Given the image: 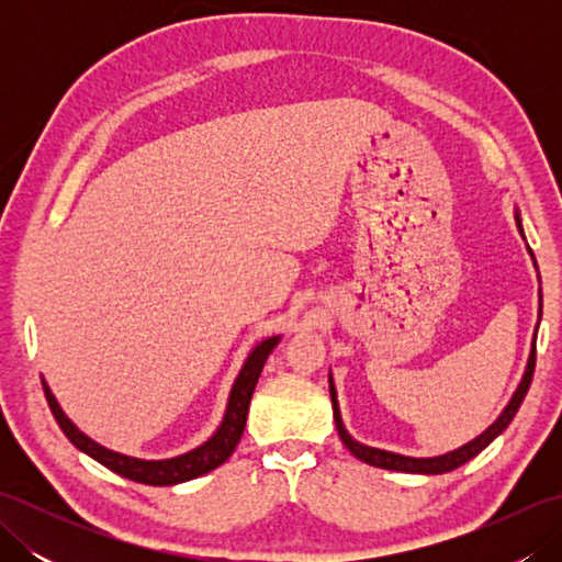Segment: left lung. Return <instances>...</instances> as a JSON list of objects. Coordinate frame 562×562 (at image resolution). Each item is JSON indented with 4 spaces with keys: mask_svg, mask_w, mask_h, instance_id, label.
<instances>
[{
    "mask_svg": "<svg viewBox=\"0 0 562 562\" xmlns=\"http://www.w3.org/2000/svg\"><path fill=\"white\" fill-rule=\"evenodd\" d=\"M517 220V226L519 232L524 236V229H521V220H519V212L515 214ZM533 258V254H531ZM536 266V260H533ZM533 367H536V336H533V348H531V355H529V362H527V372H524L519 386L515 391V396L509 398L507 408L499 413L497 420L485 429L483 435H479L475 439H471L469 445H463L459 449H453L449 453H441V457H429V459H415V457H403V453H393V451H384V449H374V447H367V445H360V441L352 439L348 429H345L342 425V417H340V408H338V398H336V386H333V376H328L330 381V401H333V417H336V427H338V435L342 439V445L350 449L352 457H357L360 461L369 463V465H376V469H389V471H401V473H425V475H437V473H449L453 469H459V465H463L465 461H471L473 457H479V453L491 445V441L503 435L507 425L512 423V417L517 415L519 405L524 401V396H527V391L531 386V379H533Z\"/></svg>",
    "mask_w": 562,
    "mask_h": 562,
    "instance_id": "8db88e82",
    "label": "left lung"
}]
</instances>
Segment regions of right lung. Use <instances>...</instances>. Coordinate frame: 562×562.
I'll return each mask as SVG.
<instances>
[{"mask_svg":"<svg viewBox=\"0 0 562 562\" xmlns=\"http://www.w3.org/2000/svg\"><path fill=\"white\" fill-rule=\"evenodd\" d=\"M280 342V336H272L268 340L258 342L250 355L246 357V362L238 372L232 393H229V403H226V413L224 420L217 427L205 445H200L198 449L181 453V457L173 459H161V461H145V459H135V457H125V453H117L105 449L97 441L89 439L81 429L69 420L65 415V411L59 408L57 398L53 396L50 386L43 381L45 389V398L50 411L55 415V420L59 425V429L67 435V439L75 445L79 451L89 453L91 459H97L99 463H103L105 469H111L113 473L123 475V479H130L135 483H145V485H176V483H186L193 481L202 473H210L212 469H217L226 459L232 457L238 439L244 435L246 427V415H248V405H250V396H254V389L258 384V376L262 372V364H266L268 355L272 352L274 345Z\"/></svg>","mask_w":562,"mask_h":562,"instance_id":"right-lung-1","label":"right lung"}]
</instances>
